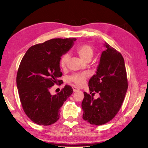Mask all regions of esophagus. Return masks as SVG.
Masks as SVG:
<instances>
[{"label": "esophagus", "mask_w": 148, "mask_h": 148, "mask_svg": "<svg viewBox=\"0 0 148 148\" xmlns=\"http://www.w3.org/2000/svg\"><path fill=\"white\" fill-rule=\"evenodd\" d=\"M72 88H73V92H76V91H77L79 90V89L77 87H76V86H73Z\"/></svg>", "instance_id": "esophagus-1"}]
</instances>
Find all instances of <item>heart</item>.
Here are the masks:
<instances>
[{"mask_svg": "<svg viewBox=\"0 0 148 148\" xmlns=\"http://www.w3.org/2000/svg\"><path fill=\"white\" fill-rule=\"evenodd\" d=\"M76 52L80 58L84 61L91 60L94 53L92 47L87 44H83L78 46L76 48ZM70 57L69 53H65L62 56L60 62L62 69H65L66 68L70 60ZM88 77V74L86 73L75 74L70 77V82L75 83L76 86L81 87L85 84Z\"/></svg>", "mask_w": 148, "mask_h": 148, "instance_id": "heart-1", "label": "heart"}]
</instances>
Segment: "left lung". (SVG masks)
Here are the masks:
<instances>
[{"instance_id":"obj_1","label":"left lung","mask_w":148,"mask_h":148,"mask_svg":"<svg viewBox=\"0 0 148 148\" xmlns=\"http://www.w3.org/2000/svg\"><path fill=\"white\" fill-rule=\"evenodd\" d=\"M96 74L89 79L90 93H99L94 99L86 92L82 107L83 119L91 125H101L112 119L122 105L128 88L127 71L122 54L105 42Z\"/></svg>"}]
</instances>
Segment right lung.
Returning <instances> with one entry per match:
<instances>
[{
	"label": "right lung",
	"instance_id": "obj_1",
	"mask_svg": "<svg viewBox=\"0 0 148 148\" xmlns=\"http://www.w3.org/2000/svg\"><path fill=\"white\" fill-rule=\"evenodd\" d=\"M76 38H56L31 46L26 51L19 65L16 84L23 109L28 117L39 125H50L60 117V109L73 93L65 85L57 95L50 89L62 80L61 56L73 46Z\"/></svg>",
	"mask_w": 148,
	"mask_h": 148
}]
</instances>
